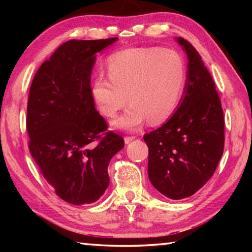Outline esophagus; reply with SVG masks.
Segmentation results:
<instances>
[{
	"instance_id": "esophagus-1",
	"label": "esophagus",
	"mask_w": 252,
	"mask_h": 252,
	"mask_svg": "<svg viewBox=\"0 0 252 252\" xmlns=\"http://www.w3.org/2000/svg\"><path fill=\"white\" fill-rule=\"evenodd\" d=\"M135 139V136L134 135H130V136H125V142L126 143H130L132 140H134Z\"/></svg>"
}]
</instances>
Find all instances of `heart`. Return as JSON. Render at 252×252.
Returning a JSON list of instances; mask_svg holds the SVG:
<instances>
[{
  "instance_id": "heart-1",
  "label": "heart",
  "mask_w": 252,
  "mask_h": 252,
  "mask_svg": "<svg viewBox=\"0 0 252 252\" xmlns=\"http://www.w3.org/2000/svg\"><path fill=\"white\" fill-rule=\"evenodd\" d=\"M106 67L109 78L96 76L91 94L101 113L110 119L127 100L131 102L116 126L133 130L147 119L150 123L163 122L177 109L187 80L186 62L177 51L126 49L111 55Z\"/></svg>"
}]
</instances>
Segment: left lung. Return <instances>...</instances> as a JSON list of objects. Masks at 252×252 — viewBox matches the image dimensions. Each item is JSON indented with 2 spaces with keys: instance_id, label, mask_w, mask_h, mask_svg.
Returning a JSON list of instances; mask_svg holds the SVG:
<instances>
[{
  "instance_id": "obj_1",
  "label": "left lung",
  "mask_w": 252,
  "mask_h": 252,
  "mask_svg": "<svg viewBox=\"0 0 252 252\" xmlns=\"http://www.w3.org/2000/svg\"><path fill=\"white\" fill-rule=\"evenodd\" d=\"M188 55L185 95L167 123L143 135L152 186L173 200L194 194L215 173L224 147V118L211 74L193 45L177 40Z\"/></svg>"
}]
</instances>
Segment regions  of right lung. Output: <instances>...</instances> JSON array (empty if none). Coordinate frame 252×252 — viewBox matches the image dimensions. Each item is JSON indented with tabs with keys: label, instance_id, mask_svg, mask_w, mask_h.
<instances>
[{
	"label": "right lung",
	"instance_id": "add662e5",
	"mask_svg": "<svg viewBox=\"0 0 252 252\" xmlns=\"http://www.w3.org/2000/svg\"><path fill=\"white\" fill-rule=\"evenodd\" d=\"M118 37L70 40L59 46L34 75L28 99L29 150L58 197L92 203L109 187L108 165L125 147L108 131L91 94L95 53Z\"/></svg>",
	"mask_w": 252,
	"mask_h": 252
}]
</instances>
